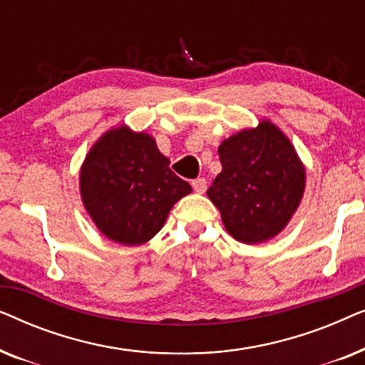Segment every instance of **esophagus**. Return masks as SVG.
Masks as SVG:
<instances>
[{
  "label": "esophagus",
  "instance_id": "obj_1",
  "mask_svg": "<svg viewBox=\"0 0 365 365\" xmlns=\"http://www.w3.org/2000/svg\"><path fill=\"white\" fill-rule=\"evenodd\" d=\"M192 187H194V191H196V192L202 194L204 191H206V187H207V181H206V179H204V178L194 179V181H192Z\"/></svg>",
  "mask_w": 365,
  "mask_h": 365
}]
</instances>
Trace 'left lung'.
<instances>
[{"instance_id": "1", "label": "left lung", "mask_w": 365, "mask_h": 365, "mask_svg": "<svg viewBox=\"0 0 365 365\" xmlns=\"http://www.w3.org/2000/svg\"><path fill=\"white\" fill-rule=\"evenodd\" d=\"M222 171L207 189L224 227L244 244L276 237L301 204L306 169L289 138L267 119L219 146Z\"/></svg>"}]
</instances>
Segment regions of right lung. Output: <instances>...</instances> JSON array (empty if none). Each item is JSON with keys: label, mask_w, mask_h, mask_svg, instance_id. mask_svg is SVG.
<instances>
[{"label": "right lung", "mask_w": 365, "mask_h": 365, "mask_svg": "<svg viewBox=\"0 0 365 365\" xmlns=\"http://www.w3.org/2000/svg\"><path fill=\"white\" fill-rule=\"evenodd\" d=\"M79 191L108 239L139 246L156 236L169 211L192 191L169 168L153 136L119 126L104 133L84 159Z\"/></svg>", "instance_id": "1"}]
</instances>
